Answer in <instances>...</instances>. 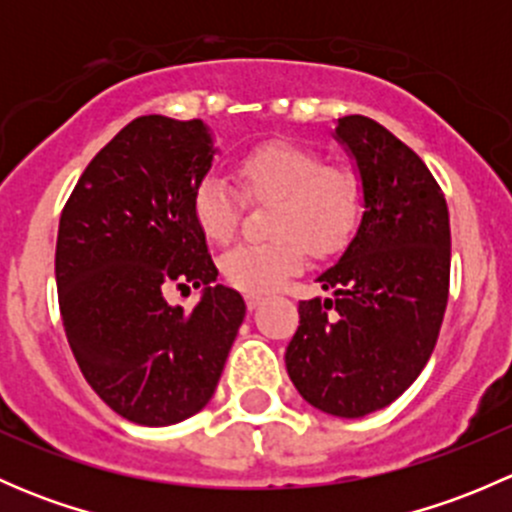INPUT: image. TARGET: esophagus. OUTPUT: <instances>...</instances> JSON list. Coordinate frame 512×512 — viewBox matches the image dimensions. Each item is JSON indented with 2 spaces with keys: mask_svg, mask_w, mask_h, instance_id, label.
<instances>
[{
  "mask_svg": "<svg viewBox=\"0 0 512 512\" xmlns=\"http://www.w3.org/2000/svg\"><path fill=\"white\" fill-rule=\"evenodd\" d=\"M245 304H247V309H257L262 304V297L260 294H247Z\"/></svg>",
  "mask_w": 512,
  "mask_h": 512,
  "instance_id": "34e87169",
  "label": "esophagus"
}]
</instances>
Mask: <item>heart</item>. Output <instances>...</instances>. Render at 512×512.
<instances>
[{
  "mask_svg": "<svg viewBox=\"0 0 512 512\" xmlns=\"http://www.w3.org/2000/svg\"><path fill=\"white\" fill-rule=\"evenodd\" d=\"M237 180L247 198L275 200L270 235L257 245H235L220 257L230 287L267 294L282 287L312 255H334L352 237L361 190L352 173L324 165L309 148L287 141L255 146L237 160ZM193 220L210 242H227L240 223L242 198L218 173H208L193 190Z\"/></svg>",
  "mask_w": 512,
  "mask_h": 512,
  "instance_id": "heart-1",
  "label": "heart"
}]
</instances>
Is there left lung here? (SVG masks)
<instances>
[{
  "mask_svg": "<svg viewBox=\"0 0 512 512\" xmlns=\"http://www.w3.org/2000/svg\"><path fill=\"white\" fill-rule=\"evenodd\" d=\"M352 153L364 215L342 260L317 277L329 299L299 302L287 374L324 414L359 418L416 381L441 332L451 225L441 185L421 158L366 116L337 121Z\"/></svg>",
  "mask_w": 512,
  "mask_h": 512,
  "instance_id": "obj_1",
  "label": "left lung"
}]
</instances>
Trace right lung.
<instances>
[{
    "label": "right lung",
    "mask_w": 512,
    "mask_h": 512,
    "mask_svg": "<svg viewBox=\"0 0 512 512\" xmlns=\"http://www.w3.org/2000/svg\"><path fill=\"white\" fill-rule=\"evenodd\" d=\"M200 118L141 116L86 165L56 237L66 339L91 389L141 426L198 414L215 394L245 302L213 285L218 267L193 220V190L213 165ZM170 286H203L185 313Z\"/></svg>",
    "instance_id": "right-lung-1"
}]
</instances>
